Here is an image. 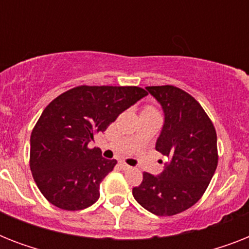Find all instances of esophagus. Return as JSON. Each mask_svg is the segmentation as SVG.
<instances>
[{"label":"esophagus","instance_id":"esophagus-1","mask_svg":"<svg viewBox=\"0 0 249 249\" xmlns=\"http://www.w3.org/2000/svg\"><path fill=\"white\" fill-rule=\"evenodd\" d=\"M120 165L123 169H129V168H130V165H128V164L125 163V161H120Z\"/></svg>","mask_w":249,"mask_h":249}]
</instances>
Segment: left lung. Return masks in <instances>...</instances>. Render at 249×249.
I'll use <instances>...</instances> for the list:
<instances>
[{"label": "left lung", "instance_id": "1", "mask_svg": "<svg viewBox=\"0 0 249 249\" xmlns=\"http://www.w3.org/2000/svg\"><path fill=\"white\" fill-rule=\"evenodd\" d=\"M146 89L164 109L165 121L156 150L170 163L160 176L144 172L133 196L156 216H174L203 196L216 172V129L200 103L185 90L173 85Z\"/></svg>", "mask_w": 249, "mask_h": 249}]
</instances>
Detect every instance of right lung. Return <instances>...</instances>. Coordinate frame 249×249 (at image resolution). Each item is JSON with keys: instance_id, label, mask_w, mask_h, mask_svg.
<instances>
[{"instance_id": "obj_1", "label": "right lung", "mask_w": 249, "mask_h": 249, "mask_svg": "<svg viewBox=\"0 0 249 249\" xmlns=\"http://www.w3.org/2000/svg\"><path fill=\"white\" fill-rule=\"evenodd\" d=\"M147 91L138 86L80 85L53 99L31 134L29 168L41 194L64 211L99 199L103 178L117 161L89 143Z\"/></svg>"}]
</instances>
